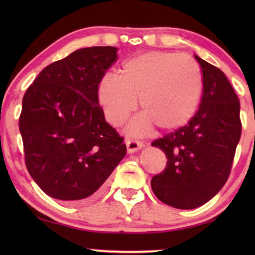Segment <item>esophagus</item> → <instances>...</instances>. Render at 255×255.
<instances>
[{"instance_id": "34e87169", "label": "esophagus", "mask_w": 255, "mask_h": 255, "mask_svg": "<svg viewBox=\"0 0 255 255\" xmlns=\"http://www.w3.org/2000/svg\"><path fill=\"white\" fill-rule=\"evenodd\" d=\"M126 146H127L128 153H133V152H137L138 149H140L141 147H143L144 144L141 143V141L136 140V139H127Z\"/></svg>"}]
</instances>
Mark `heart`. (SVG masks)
I'll use <instances>...</instances> for the list:
<instances>
[{
  "label": "heart",
  "mask_w": 255,
  "mask_h": 255,
  "mask_svg": "<svg viewBox=\"0 0 255 255\" xmlns=\"http://www.w3.org/2000/svg\"><path fill=\"white\" fill-rule=\"evenodd\" d=\"M202 93V74L193 58L165 51L135 56L123 64L120 75L108 73L98 85V100L108 122L123 125L139 99L144 114L129 125L141 135L153 125L174 130L195 116Z\"/></svg>",
  "instance_id": "1"
}]
</instances>
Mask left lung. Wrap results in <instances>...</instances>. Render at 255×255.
<instances>
[{
  "label": "left lung",
  "mask_w": 255,
  "mask_h": 255,
  "mask_svg": "<svg viewBox=\"0 0 255 255\" xmlns=\"http://www.w3.org/2000/svg\"><path fill=\"white\" fill-rule=\"evenodd\" d=\"M202 73V96L191 120L155 139L167 158L150 181L164 204L193 209L216 196L230 176L242 133L240 100L218 67L195 55Z\"/></svg>",
  "instance_id": "obj_1"
}]
</instances>
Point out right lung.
Masks as SVG:
<instances>
[{"mask_svg":"<svg viewBox=\"0 0 255 255\" xmlns=\"http://www.w3.org/2000/svg\"><path fill=\"white\" fill-rule=\"evenodd\" d=\"M118 48L89 47L45 67L22 99L19 129L27 170L55 199L98 197L126 155L124 137L106 122L98 85Z\"/></svg>","mask_w":255,"mask_h":255,"instance_id":"right-lung-1","label":"right lung"}]
</instances>
